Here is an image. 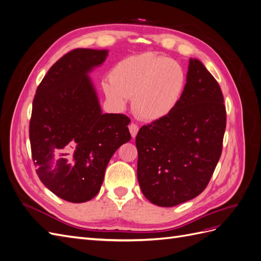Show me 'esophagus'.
<instances>
[{
  "label": "esophagus",
  "instance_id": "esophagus-1",
  "mask_svg": "<svg viewBox=\"0 0 261 261\" xmlns=\"http://www.w3.org/2000/svg\"><path fill=\"white\" fill-rule=\"evenodd\" d=\"M128 128H129V132H130V135H132V137L134 138V137H136V135H137V133H138V125L137 124H135V123H132V124H129V126H128Z\"/></svg>",
  "mask_w": 261,
  "mask_h": 261
}]
</instances>
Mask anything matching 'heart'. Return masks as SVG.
<instances>
[{"label": "heart", "mask_w": 261, "mask_h": 261, "mask_svg": "<svg viewBox=\"0 0 261 261\" xmlns=\"http://www.w3.org/2000/svg\"><path fill=\"white\" fill-rule=\"evenodd\" d=\"M181 66L169 58L146 52L116 63L103 83L108 100L116 109L125 108L133 97L134 112L146 121H158L175 109L185 88Z\"/></svg>", "instance_id": "obj_1"}]
</instances>
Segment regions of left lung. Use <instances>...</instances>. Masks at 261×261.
Masks as SVG:
<instances>
[{
  "label": "left lung",
  "mask_w": 261,
  "mask_h": 261,
  "mask_svg": "<svg viewBox=\"0 0 261 261\" xmlns=\"http://www.w3.org/2000/svg\"><path fill=\"white\" fill-rule=\"evenodd\" d=\"M224 99L202 63L189 60L179 102L136 136L137 178L146 198L173 207L203 192L222 152L226 126Z\"/></svg>",
  "instance_id": "left-lung-1"
}]
</instances>
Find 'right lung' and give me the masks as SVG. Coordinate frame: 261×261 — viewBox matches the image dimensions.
I'll list each match as a JSON object with an SVG mask.
<instances>
[{"instance_id": "right-lung-1", "label": "right lung", "mask_w": 261, "mask_h": 261, "mask_svg": "<svg viewBox=\"0 0 261 261\" xmlns=\"http://www.w3.org/2000/svg\"><path fill=\"white\" fill-rule=\"evenodd\" d=\"M107 57V50L69 51L51 66L34 98L29 139L37 175L69 202L99 193L111 156L130 140L129 117L102 113L88 76Z\"/></svg>"}]
</instances>
